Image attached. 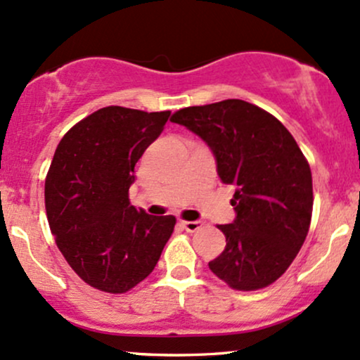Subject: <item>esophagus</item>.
Returning <instances> with one entry per match:
<instances>
[{
  "label": "esophagus",
  "mask_w": 360,
  "mask_h": 360,
  "mask_svg": "<svg viewBox=\"0 0 360 360\" xmlns=\"http://www.w3.org/2000/svg\"><path fill=\"white\" fill-rule=\"evenodd\" d=\"M183 227L186 229L188 232H196V231H200L201 229V222L200 220H183Z\"/></svg>",
  "instance_id": "1"
}]
</instances>
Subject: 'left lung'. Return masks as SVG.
Segmentation results:
<instances>
[{"label": "left lung", "instance_id": "1", "mask_svg": "<svg viewBox=\"0 0 360 360\" xmlns=\"http://www.w3.org/2000/svg\"><path fill=\"white\" fill-rule=\"evenodd\" d=\"M212 150L217 174L234 184L232 224L220 225L225 250L208 263L236 290L274 283L301 251L313 213V177L289 129L270 112L239 98L177 110Z\"/></svg>", "mask_w": 360, "mask_h": 360}]
</instances>
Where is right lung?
Wrapping results in <instances>:
<instances>
[{
    "label": "right lung",
    "mask_w": 360,
    "mask_h": 360,
    "mask_svg": "<svg viewBox=\"0 0 360 360\" xmlns=\"http://www.w3.org/2000/svg\"><path fill=\"white\" fill-rule=\"evenodd\" d=\"M171 110L109 105L59 141L46 177V212L59 251L85 283L122 294L152 274L176 219L129 203L135 165Z\"/></svg>",
    "instance_id": "1"
}]
</instances>
